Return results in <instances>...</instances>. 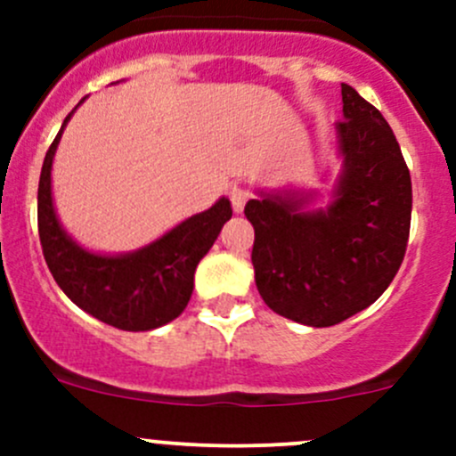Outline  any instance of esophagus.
Masks as SVG:
<instances>
[{"label":"esophagus","mask_w":456,"mask_h":456,"mask_svg":"<svg viewBox=\"0 0 456 456\" xmlns=\"http://www.w3.org/2000/svg\"><path fill=\"white\" fill-rule=\"evenodd\" d=\"M229 199H232L233 211H236V214H242L247 200H249V191L242 190V187H232V191H229Z\"/></svg>","instance_id":"esophagus-1"}]
</instances>
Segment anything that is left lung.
Masks as SVG:
<instances>
[{"instance_id":"1","label":"left lung","mask_w":456,"mask_h":456,"mask_svg":"<svg viewBox=\"0 0 456 456\" xmlns=\"http://www.w3.org/2000/svg\"><path fill=\"white\" fill-rule=\"evenodd\" d=\"M335 123L342 172L326 207L311 191H257L245 205L256 240V287L271 311L333 326L370 306L402 266L412 185L399 142L379 110L342 84Z\"/></svg>"}]
</instances>
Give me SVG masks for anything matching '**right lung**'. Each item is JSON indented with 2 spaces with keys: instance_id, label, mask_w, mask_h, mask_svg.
I'll list each match as a JSON object with an SVG mask.
<instances>
[{
  "instance_id": "obj_1",
  "label": "right lung",
  "mask_w": 456,
  "mask_h": 456,
  "mask_svg": "<svg viewBox=\"0 0 456 456\" xmlns=\"http://www.w3.org/2000/svg\"><path fill=\"white\" fill-rule=\"evenodd\" d=\"M75 110L45 151L39 176L37 223L45 265L61 291L96 320L121 330L159 329L185 311L194 291L196 266L211 249L223 224L232 218V202L223 196L209 209L190 216L130 254L87 251L59 223L50 178L54 151Z\"/></svg>"
}]
</instances>
